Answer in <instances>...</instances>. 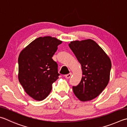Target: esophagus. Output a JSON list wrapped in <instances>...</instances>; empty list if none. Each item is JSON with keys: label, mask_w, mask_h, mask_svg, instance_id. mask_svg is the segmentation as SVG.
Masks as SVG:
<instances>
[{"label": "esophagus", "mask_w": 127, "mask_h": 127, "mask_svg": "<svg viewBox=\"0 0 127 127\" xmlns=\"http://www.w3.org/2000/svg\"><path fill=\"white\" fill-rule=\"evenodd\" d=\"M71 75H72V74H71V73H69L68 74H66L65 75V77L66 78H67V79H69V78H70L71 77Z\"/></svg>", "instance_id": "1"}]
</instances>
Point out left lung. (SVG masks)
<instances>
[{
  "mask_svg": "<svg viewBox=\"0 0 127 127\" xmlns=\"http://www.w3.org/2000/svg\"><path fill=\"white\" fill-rule=\"evenodd\" d=\"M69 46L81 64L83 72L79 84L73 87L74 93L82 102L91 100L108 85L111 61L102 48L92 39L70 41Z\"/></svg>",
  "mask_w": 127,
  "mask_h": 127,
  "instance_id": "left-lung-1",
  "label": "left lung"
}]
</instances>
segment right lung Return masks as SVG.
Here are the masks:
<instances>
[{
  "label": "right lung",
  "mask_w": 127,
  "mask_h": 127,
  "mask_svg": "<svg viewBox=\"0 0 127 127\" xmlns=\"http://www.w3.org/2000/svg\"><path fill=\"white\" fill-rule=\"evenodd\" d=\"M62 41L50 36L36 38L22 50L18 58V79L25 92L36 100L49 95L58 79V64L52 59Z\"/></svg>",
  "instance_id": "add662e5"
}]
</instances>
